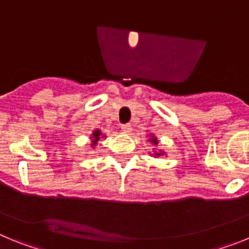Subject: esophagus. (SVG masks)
<instances>
[{"mask_svg":"<svg viewBox=\"0 0 249 249\" xmlns=\"http://www.w3.org/2000/svg\"><path fill=\"white\" fill-rule=\"evenodd\" d=\"M121 129H122L124 133H129V132L132 131V127L129 123H126V124H122V126H121Z\"/></svg>","mask_w":249,"mask_h":249,"instance_id":"obj_1","label":"esophagus"}]
</instances>
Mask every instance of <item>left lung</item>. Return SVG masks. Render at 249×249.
Returning <instances> with one entry per match:
<instances>
[{
    "label": "left lung",
    "mask_w": 249,
    "mask_h": 249,
    "mask_svg": "<svg viewBox=\"0 0 249 249\" xmlns=\"http://www.w3.org/2000/svg\"><path fill=\"white\" fill-rule=\"evenodd\" d=\"M148 141L151 142V143L155 144V146H157V144H158V141H157V138L155 137V136H151V138H149ZM163 155H164L163 151H158V152H156V153H155V157H160V156H163Z\"/></svg>",
    "instance_id": "obj_1"
}]
</instances>
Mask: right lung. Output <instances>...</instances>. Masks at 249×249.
<instances>
[{"instance_id": "1", "label": "right lung", "mask_w": 249, "mask_h": 249, "mask_svg": "<svg viewBox=\"0 0 249 249\" xmlns=\"http://www.w3.org/2000/svg\"><path fill=\"white\" fill-rule=\"evenodd\" d=\"M101 135H102V133H101L100 129H94L93 133H92V137H91V140H92V146H94V144L97 143L98 141H100Z\"/></svg>"}]
</instances>
